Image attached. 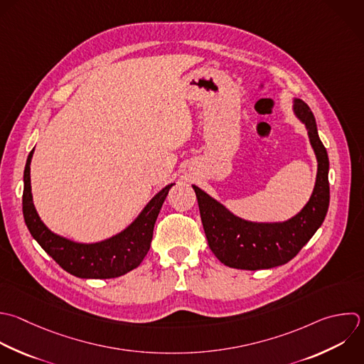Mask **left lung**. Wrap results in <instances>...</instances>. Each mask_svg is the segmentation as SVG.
<instances>
[{
  "label": "left lung",
  "instance_id": "left-lung-1",
  "mask_svg": "<svg viewBox=\"0 0 364 364\" xmlns=\"http://www.w3.org/2000/svg\"><path fill=\"white\" fill-rule=\"evenodd\" d=\"M293 114L304 125L317 161L311 196L293 218L283 222H252L236 216L223 203L192 185L208 245L229 267L259 270L287 263L311 239L326 218L330 200L327 152L318 138L314 115L301 100H293Z\"/></svg>",
  "mask_w": 364,
  "mask_h": 364
}]
</instances>
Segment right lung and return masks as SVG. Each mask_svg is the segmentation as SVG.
<instances>
[{
	"mask_svg": "<svg viewBox=\"0 0 364 364\" xmlns=\"http://www.w3.org/2000/svg\"><path fill=\"white\" fill-rule=\"evenodd\" d=\"M30 152L24 169L23 213L31 236L40 246L68 273L81 279L119 277L136 269L146 256L154 235V226L169 189L175 183L162 188L139 212V215L119 233L94 243L75 242L54 233L40 218L31 192Z\"/></svg>",
	"mask_w": 364,
	"mask_h": 364,
	"instance_id": "obj_1",
	"label": "right lung"
}]
</instances>
